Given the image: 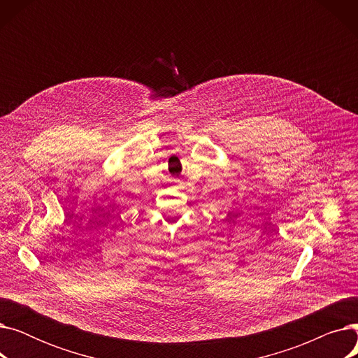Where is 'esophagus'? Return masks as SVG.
I'll use <instances>...</instances> for the list:
<instances>
[{
  "label": "esophagus",
  "mask_w": 358,
  "mask_h": 358,
  "mask_svg": "<svg viewBox=\"0 0 358 358\" xmlns=\"http://www.w3.org/2000/svg\"><path fill=\"white\" fill-rule=\"evenodd\" d=\"M176 181H177V180H176Z\"/></svg>",
  "instance_id": "34e87169"
}]
</instances>
